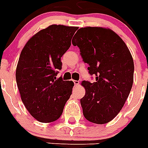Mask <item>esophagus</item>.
Returning <instances> with one entry per match:
<instances>
[{"mask_svg": "<svg viewBox=\"0 0 148 148\" xmlns=\"http://www.w3.org/2000/svg\"><path fill=\"white\" fill-rule=\"evenodd\" d=\"M73 82H74V85H75V86H79V82L76 81V80L73 81Z\"/></svg>", "mask_w": 148, "mask_h": 148, "instance_id": "esophagus-1", "label": "esophagus"}]
</instances>
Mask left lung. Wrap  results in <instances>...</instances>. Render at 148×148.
Masks as SVG:
<instances>
[{
	"label": "left lung",
	"instance_id": "left-lung-1",
	"mask_svg": "<svg viewBox=\"0 0 148 148\" xmlns=\"http://www.w3.org/2000/svg\"><path fill=\"white\" fill-rule=\"evenodd\" d=\"M88 72L95 82L82 81L86 94L80 99L84 117L95 124L114 119L125 105L134 80V61L127 45L109 28L86 27L73 37Z\"/></svg>",
	"mask_w": 148,
	"mask_h": 148
}]
</instances>
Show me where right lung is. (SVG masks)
I'll return each instance as SVG.
<instances>
[{"label": "right lung", "instance_id": "1", "mask_svg": "<svg viewBox=\"0 0 148 148\" xmlns=\"http://www.w3.org/2000/svg\"><path fill=\"white\" fill-rule=\"evenodd\" d=\"M76 27L49 26L34 34L21 51L16 81L21 100L29 113L42 123L61 116L72 95V81L56 79L62 68L61 57L71 46Z\"/></svg>", "mask_w": 148, "mask_h": 148}]
</instances>
